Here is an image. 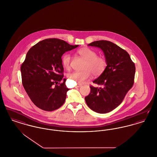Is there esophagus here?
Masks as SVG:
<instances>
[{"mask_svg": "<svg viewBox=\"0 0 157 157\" xmlns=\"http://www.w3.org/2000/svg\"><path fill=\"white\" fill-rule=\"evenodd\" d=\"M82 85V84H80V83H79V84H78L76 86H75V88H79V87H80V86H81Z\"/></svg>", "mask_w": 157, "mask_h": 157, "instance_id": "1", "label": "esophagus"}]
</instances>
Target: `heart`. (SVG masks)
I'll list each match as a JSON object with an SVG mask.
<instances>
[{
  "label": "heart",
  "mask_w": 157,
  "mask_h": 157,
  "mask_svg": "<svg viewBox=\"0 0 157 157\" xmlns=\"http://www.w3.org/2000/svg\"><path fill=\"white\" fill-rule=\"evenodd\" d=\"M77 53L85 60L82 67L83 71L69 73L67 75L68 79L72 80L76 83L81 84L89 79L92 74L94 76H98L105 70L107 67L105 59L101 56H97L95 51L88 47H84L78 50ZM62 63L66 70L70 69L71 63V56L70 54L65 53L63 55Z\"/></svg>",
  "instance_id": "1"
}]
</instances>
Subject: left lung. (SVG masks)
I'll use <instances>...</instances> for the list:
<instances>
[{"instance_id": "left-lung-1", "label": "left lung", "mask_w": 157, "mask_h": 157, "mask_svg": "<svg viewBox=\"0 0 157 157\" xmlns=\"http://www.w3.org/2000/svg\"><path fill=\"white\" fill-rule=\"evenodd\" d=\"M88 46L101 49L107 61V67L104 72L93 81L103 87L90 86L91 92L85 100L92 110L107 113L120 105L133 86L135 65L126 50L111 41L99 40Z\"/></svg>"}]
</instances>
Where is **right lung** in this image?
Wrapping results in <instances>:
<instances>
[{
	"instance_id": "add662e5",
	"label": "right lung",
	"mask_w": 157,
	"mask_h": 157,
	"mask_svg": "<svg viewBox=\"0 0 157 157\" xmlns=\"http://www.w3.org/2000/svg\"><path fill=\"white\" fill-rule=\"evenodd\" d=\"M78 46L58 38H47L29 50L21 66L22 82L37 107L52 111L64 104L69 90L65 85L66 79H63L62 56Z\"/></svg>"
}]
</instances>
